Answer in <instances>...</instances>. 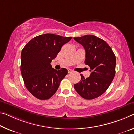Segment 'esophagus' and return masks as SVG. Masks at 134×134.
I'll list each match as a JSON object with an SVG mask.
<instances>
[{"instance_id": "obj_1", "label": "esophagus", "mask_w": 134, "mask_h": 134, "mask_svg": "<svg viewBox=\"0 0 134 134\" xmlns=\"http://www.w3.org/2000/svg\"><path fill=\"white\" fill-rule=\"evenodd\" d=\"M73 70H71L70 69H68V73H71V72H73Z\"/></svg>"}]
</instances>
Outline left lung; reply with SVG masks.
<instances>
[{"label": "left lung", "instance_id": "8db88e82", "mask_svg": "<svg viewBox=\"0 0 134 134\" xmlns=\"http://www.w3.org/2000/svg\"><path fill=\"white\" fill-rule=\"evenodd\" d=\"M74 39L85 49V63L91 71L87 78L80 74L81 80L74 85V88L85 99L96 98L105 92L113 81L116 73L115 55L107 42L95 36L88 35Z\"/></svg>", "mask_w": 134, "mask_h": 134}]
</instances>
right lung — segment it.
Masks as SVG:
<instances>
[{
  "mask_svg": "<svg viewBox=\"0 0 134 134\" xmlns=\"http://www.w3.org/2000/svg\"><path fill=\"white\" fill-rule=\"evenodd\" d=\"M71 38L44 34L33 38L23 49L21 75L25 87L34 97L45 100L56 92L68 71L64 68L57 70L51 63Z\"/></svg>",
  "mask_w": 134,
  "mask_h": 134,
  "instance_id": "obj_1",
  "label": "right lung"
}]
</instances>
